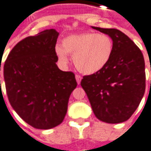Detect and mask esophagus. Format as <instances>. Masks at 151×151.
<instances>
[{
  "mask_svg": "<svg viewBox=\"0 0 151 151\" xmlns=\"http://www.w3.org/2000/svg\"><path fill=\"white\" fill-rule=\"evenodd\" d=\"M76 78V81H77V83H78V84H80V83H81V80H82V77L80 75H78V74H77V75L75 76Z\"/></svg>",
  "mask_w": 151,
  "mask_h": 151,
  "instance_id": "34e87169",
  "label": "esophagus"
}]
</instances>
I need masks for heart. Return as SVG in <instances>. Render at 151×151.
Segmentation results:
<instances>
[{"label": "heart", "instance_id": "obj_1", "mask_svg": "<svg viewBox=\"0 0 151 151\" xmlns=\"http://www.w3.org/2000/svg\"><path fill=\"white\" fill-rule=\"evenodd\" d=\"M113 50L114 43L110 37L95 32L69 35L62 40L61 46L55 48L59 60L67 63L68 55H73L76 68L85 74H93L105 68Z\"/></svg>", "mask_w": 151, "mask_h": 151}]
</instances>
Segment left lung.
<instances>
[{"mask_svg": "<svg viewBox=\"0 0 151 151\" xmlns=\"http://www.w3.org/2000/svg\"><path fill=\"white\" fill-rule=\"evenodd\" d=\"M91 28L111 37L114 50L108 65L99 72L84 76L81 86L98 119L123 123L133 114L145 93L144 57L137 46L119 30Z\"/></svg>", "mask_w": 151, "mask_h": 151, "instance_id": "1", "label": "left lung"}]
</instances>
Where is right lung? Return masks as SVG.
I'll list each match as a JSON object with an SVG mask.
<instances>
[{"instance_id": "right-lung-1", "label": "right lung", "mask_w": 151, "mask_h": 151, "mask_svg": "<svg viewBox=\"0 0 151 151\" xmlns=\"http://www.w3.org/2000/svg\"><path fill=\"white\" fill-rule=\"evenodd\" d=\"M58 36L56 30L46 29L24 38L4 65L10 105L22 119L37 129H50L63 122L77 86L74 73L62 71L56 65Z\"/></svg>"}]
</instances>
